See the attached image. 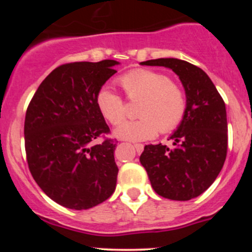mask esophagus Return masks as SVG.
<instances>
[{"label":"esophagus","instance_id":"obj_1","mask_svg":"<svg viewBox=\"0 0 252 252\" xmlns=\"http://www.w3.org/2000/svg\"><path fill=\"white\" fill-rule=\"evenodd\" d=\"M134 147H135L136 152H137L138 154H140V153H142V152H143V148H144L143 144H141V143H135V144H134Z\"/></svg>","mask_w":252,"mask_h":252}]
</instances>
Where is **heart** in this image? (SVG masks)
Masks as SVG:
<instances>
[{"label": "heart", "instance_id": "1", "mask_svg": "<svg viewBox=\"0 0 252 252\" xmlns=\"http://www.w3.org/2000/svg\"><path fill=\"white\" fill-rule=\"evenodd\" d=\"M129 99H141L137 109L140 116L135 121H124L126 104L123 98L111 89L104 86L96 97L100 115L111 124L120 123L114 129L117 138L126 141H146L158 134V130L168 132L175 129L186 114V97L184 91L170 78L153 70L130 71L120 77Z\"/></svg>", "mask_w": 252, "mask_h": 252}]
</instances>
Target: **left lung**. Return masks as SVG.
Listing matches in <instances>:
<instances>
[{"label":"left lung","mask_w":252,"mask_h":252,"mask_svg":"<svg viewBox=\"0 0 252 252\" xmlns=\"http://www.w3.org/2000/svg\"><path fill=\"white\" fill-rule=\"evenodd\" d=\"M170 68L185 89L186 114L169 136L174 148L148 144L140 156L153 189L170 200L196 198L215 182L227 152L226 109L210 77L198 66L161 58L140 63Z\"/></svg>","instance_id":"obj_1"}]
</instances>
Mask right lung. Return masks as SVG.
Listing matches in <instances>:
<instances>
[{
    "label": "right lung",
    "instance_id": "right-lung-1",
    "mask_svg": "<svg viewBox=\"0 0 252 252\" xmlns=\"http://www.w3.org/2000/svg\"><path fill=\"white\" fill-rule=\"evenodd\" d=\"M116 60L59 66L40 84L25 118V148L32 176L57 204L88 210L116 189V143L97 108L98 91L117 71Z\"/></svg>",
    "mask_w": 252,
    "mask_h": 252
}]
</instances>
